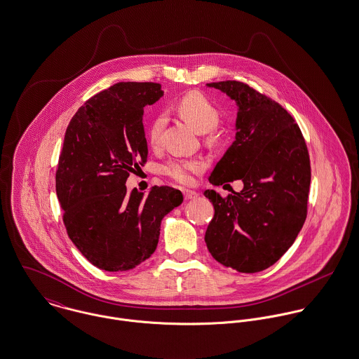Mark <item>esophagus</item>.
Here are the masks:
<instances>
[{"instance_id": "esophagus-1", "label": "esophagus", "mask_w": 359, "mask_h": 359, "mask_svg": "<svg viewBox=\"0 0 359 359\" xmlns=\"http://www.w3.org/2000/svg\"><path fill=\"white\" fill-rule=\"evenodd\" d=\"M183 194H184V198L187 199H196L198 197V194L196 191H191V190H183Z\"/></svg>"}]
</instances>
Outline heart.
<instances>
[{
  "label": "heart",
  "instance_id": "b5f03b06",
  "mask_svg": "<svg viewBox=\"0 0 359 359\" xmlns=\"http://www.w3.org/2000/svg\"><path fill=\"white\" fill-rule=\"evenodd\" d=\"M176 110L180 117L189 122L198 133H206L208 143H216L217 136L215 128L220 122V113L206 96L198 92H190L177 100ZM163 126V116H157L151 121L149 128V137L153 144L158 143ZM201 168L202 165L198 161H170L163 168V172L176 182L187 183L190 180V173L199 172Z\"/></svg>",
  "mask_w": 359,
  "mask_h": 359
}]
</instances>
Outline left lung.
<instances>
[{
	"instance_id": "8db88e82",
	"label": "left lung",
	"mask_w": 359,
	"mask_h": 359,
	"mask_svg": "<svg viewBox=\"0 0 359 359\" xmlns=\"http://www.w3.org/2000/svg\"><path fill=\"white\" fill-rule=\"evenodd\" d=\"M206 86L238 107L236 140L209 182L242 180L243 189L226 198L215 190L203 193L215 208L205 242L220 264L259 273L278 262L304 224L311 182L307 146L293 117L266 95L238 81Z\"/></svg>"
}]
</instances>
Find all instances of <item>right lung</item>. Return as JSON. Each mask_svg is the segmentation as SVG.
<instances>
[{"mask_svg": "<svg viewBox=\"0 0 359 359\" xmlns=\"http://www.w3.org/2000/svg\"><path fill=\"white\" fill-rule=\"evenodd\" d=\"M163 92L154 82H118L81 106L70 121L56 170L67 234L104 271H128L149 259L161 222L183 202L168 186L126 191L133 168L147 161L144 107Z\"/></svg>", "mask_w": 359, "mask_h": 359, "instance_id": "obj_1", "label": "right lung"}]
</instances>
